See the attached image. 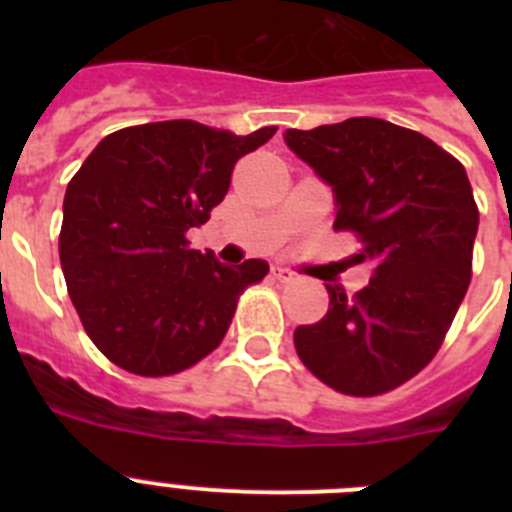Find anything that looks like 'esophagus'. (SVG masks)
I'll return each mask as SVG.
<instances>
[{
    "label": "esophagus",
    "mask_w": 512,
    "mask_h": 512,
    "mask_svg": "<svg viewBox=\"0 0 512 512\" xmlns=\"http://www.w3.org/2000/svg\"><path fill=\"white\" fill-rule=\"evenodd\" d=\"M271 274H274V279H277V282H292V279H295V271L284 269V266H274V269H271Z\"/></svg>",
    "instance_id": "1"
}]
</instances>
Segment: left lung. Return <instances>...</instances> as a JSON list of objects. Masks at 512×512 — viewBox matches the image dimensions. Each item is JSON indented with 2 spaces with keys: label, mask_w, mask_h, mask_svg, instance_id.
I'll return each mask as SVG.
<instances>
[{
  "label": "left lung",
  "mask_w": 512,
  "mask_h": 512,
  "mask_svg": "<svg viewBox=\"0 0 512 512\" xmlns=\"http://www.w3.org/2000/svg\"><path fill=\"white\" fill-rule=\"evenodd\" d=\"M287 146L333 187V228L374 266L348 297L295 330L302 364L341 395L377 397L431 364L472 282L479 210L464 166L431 138L379 117L287 130Z\"/></svg>",
  "instance_id": "obj_1"
}]
</instances>
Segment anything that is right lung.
<instances>
[{
    "mask_svg": "<svg viewBox=\"0 0 512 512\" xmlns=\"http://www.w3.org/2000/svg\"><path fill=\"white\" fill-rule=\"evenodd\" d=\"M274 133L146 122L107 135L76 171L58 253L81 325L112 364L169 377L220 346L238 300L269 264H220L189 248L187 230L210 220L235 161Z\"/></svg>",
    "mask_w": 512,
    "mask_h": 512,
    "instance_id": "add662e5",
    "label": "right lung"
}]
</instances>
